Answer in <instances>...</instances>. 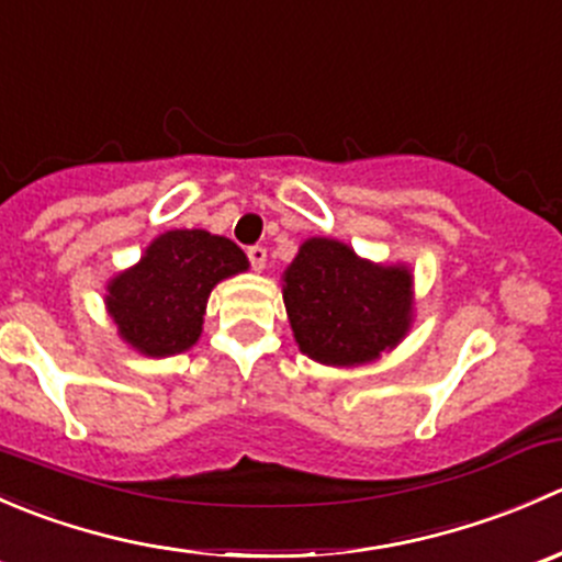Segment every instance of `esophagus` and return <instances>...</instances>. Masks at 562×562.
<instances>
[{
	"label": "esophagus",
	"instance_id": "esophagus-1",
	"mask_svg": "<svg viewBox=\"0 0 562 562\" xmlns=\"http://www.w3.org/2000/svg\"><path fill=\"white\" fill-rule=\"evenodd\" d=\"M247 258H249V263H252L255 271H263V266H266V247H260V245L247 247Z\"/></svg>",
	"mask_w": 562,
	"mask_h": 562
}]
</instances>
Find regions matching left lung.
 <instances>
[{"mask_svg": "<svg viewBox=\"0 0 562 562\" xmlns=\"http://www.w3.org/2000/svg\"><path fill=\"white\" fill-rule=\"evenodd\" d=\"M288 321L302 353L328 367L381 359L413 323L407 266L359 258L337 239H307L282 274Z\"/></svg>", "mask_w": 562, "mask_h": 562, "instance_id": "1", "label": "left lung"}]
</instances>
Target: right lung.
Instances as JSON below:
<instances>
[{
    "label": "right lung",
    "instance_id": "1",
    "mask_svg": "<svg viewBox=\"0 0 562 562\" xmlns=\"http://www.w3.org/2000/svg\"><path fill=\"white\" fill-rule=\"evenodd\" d=\"M249 269L247 255L209 231H166L105 288L108 315L130 348L166 359L198 342L209 293Z\"/></svg>",
    "mask_w": 562,
    "mask_h": 562
}]
</instances>
